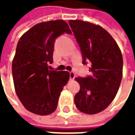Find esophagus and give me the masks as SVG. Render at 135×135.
Here are the masks:
<instances>
[{"mask_svg": "<svg viewBox=\"0 0 135 135\" xmlns=\"http://www.w3.org/2000/svg\"><path fill=\"white\" fill-rule=\"evenodd\" d=\"M69 78H70L71 80H73L75 78V74H74V71H70L69 72Z\"/></svg>", "mask_w": 135, "mask_h": 135, "instance_id": "34e87169", "label": "esophagus"}]
</instances>
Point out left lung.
I'll use <instances>...</instances> for the list:
<instances>
[{"mask_svg":"<svg viewBox=\"0 0 135 135\" xmlns=\"http://www.w3.org/2000/svg\"><path fill=\"white\" fill-rule=\"evenodd\" d=\"M82 53V64L91 63L92 74L76 77L80 90L74 96L77 109L98 113L111 103L122 79L123 58L110 34L98 25L81 20L69 21Z\"/></svg>","mask_w":135,"mask_h":135,"instance_id":"left-lung-1","label":"left lung"}]
</instances>
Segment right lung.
Returning <instances> with one entry per match:
<instances>
[{
    "label": "right lung",
    "mask_w": 135,
    "mask_h": 135,
    "mask_svg": "<svg viewBox=\"0 0 135 135\" xmlns=\"http://www.w3.org/2000/svg\"><path fill=\"white\" fill-rule=\"evenodd\" d=\"M64 33L71 34L63 20L35 25L19 39L12 63L16 95L25 108L44 116L57 108L60 94L69 79L66 71H50L54 43Z\"/></svg>",
    "instance_id": "obj_1"
}]
</instances>
